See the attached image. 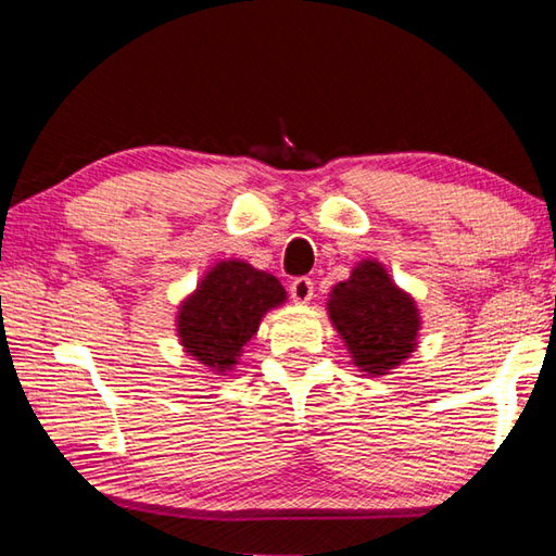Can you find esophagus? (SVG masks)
<instances>
[{
    "label": "esophagus",
    "instance_id": "obj_1",
    "mask_svg": "<svg viewBox=\"0 0 556 556\" xmlns=\"http://www.w3.org/2000/svg\"><path fill=\"white\" fill-rule=\"evenodd\" d=\"M289 294L296 301V304H308V301L314 299V281L308 277H296L289 285Z\"/></svg>",
    "mask_w": 556,
    "mask_h": 556
}]
</instances>
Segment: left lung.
<instances>
[{"mask_svg":"<svg viewBox=\"0 0 556 556\" xmlns=\"http://www.w3.org/2000/svg\"><path fill=\"white\" fill-rule=\"evenodd\" d=\"M351 363L368 378L390 375L417 351L421 316L412 294L394 285L378 260H361L326 301Z\"/></svg>","mask_w":556,"mask_h":556,"instance_id":"8db88e82","label":"left lung"}]
</instances>
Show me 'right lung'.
Here are the masks:
<instances>
[{"label":"right lung","instance_id":"add662e5","mask_svg":"<svg viewBox=\"0 0 556 556\" xmlns=\"http://www.w3.org/2000/svg\"><path fill=\"white\" fill-rule=\"evenodd\" d=\"M287 301L281 281L244 260H220L205 271L176 312L178 343L215 375L240 363L260 321Z\"/></svg>","mask_w":556,"mask_h":556}]
</instances>
